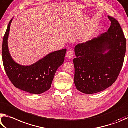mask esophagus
<instances>
[{"mask_svg":"<svg viewBox=\"0 0 128 128\" xmlns=\"http://www.w3.org/2000/svg\"><path fill=\"white\" fill-rule=\"evenodd\" d=\"M66 57H67V58H69V59H71V58H73V57H74L73 51L71 50H68L66 53Z\"/></svg>","mask_w":128,"mask_h":128,"instance_id":"esophagus-1","label":"esophagus"}]
</instances>
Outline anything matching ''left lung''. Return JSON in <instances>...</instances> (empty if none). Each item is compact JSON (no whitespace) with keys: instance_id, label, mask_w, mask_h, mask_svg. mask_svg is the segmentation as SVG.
<instances>
[{"instance_id":"left-lung-1","label":"left lung","mask_w":128,"mask_h":128,"mask_svg":"<svg viewBox=\"0 0 128 128\" xmlns=\"http://www.w3.org/2000/svg\"><path fill=\"white\" fill-rule=\"evenodd\" d=\"M106 32L75 47L74 83L81 92L90 94L105 90L117 79L126 52V39L119 23L108 16Z\"/></svg>"}]
</instances>
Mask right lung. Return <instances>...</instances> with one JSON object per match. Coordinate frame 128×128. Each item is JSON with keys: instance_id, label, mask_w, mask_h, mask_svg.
I'll use <instances>...</instances> for the list:
<instances>
[{"instance_id": "add662e5", "label": "right lung", "mask_w": 128, "mask_h": 128, "mask_svg": "<svg viewBox=\"0 0 128 128\" xmlns=\"http://www.w3.org/2000/svg\"><path fill=\"white\" fill-rule=\"evenodd\" d=\"M12 21L13 18L8 24L2 46V58L6 75L17 88L30 94H42L50 88L56 71L64 64L67 49L50 53L30 66L17 64L10 55L8 44Z\"/></svg>"}]
</instances>
